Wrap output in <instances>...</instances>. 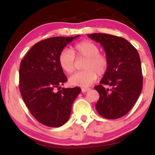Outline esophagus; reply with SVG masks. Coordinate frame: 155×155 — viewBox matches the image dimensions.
Returning a JSON list of instances; mask_svg holds the SVG:
<instances>
[{
    "label": "esophagus",
    "instance_id": "esophagus-1",
    "mask_svg": "<svg viewBox=\"0 0 155 155\" xmlns=\"http://www.w3.org/2000/svg\"><path fill=\"white\" fill-rule=\"evenodd\" d=\"M90 90V88H82V92H87V91H89Z\"/></svg>",
    "mask_w": 155,
    "mask_h": 155
}]
</instances>
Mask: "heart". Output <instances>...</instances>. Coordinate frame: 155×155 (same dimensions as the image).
<instances>
[{
    "mask_svg": "<svg viewBox=\"0 0 155 155\" xmlns=\"http://www.w3.org/2000/svg\"><path fill=\"white\" fill-rule=\"evenodd\" d=\"M75 57L85 58L83 71L74 73L69 78L73 85L87 87L96 81L97 74L102 75L107 72L109 60L105 54L99 53V48L90 41H83L76 44L71 51L64 48L58 56V63L63 71L71 73L75 69Z\"/></svg>",
    "mask_w": 155,
    "mask_h": 155,
    "instance_id": "obj_1",
    "label": "heart"
}]
</instances>
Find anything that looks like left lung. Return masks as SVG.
<instances>
[{
    "label": "left lung",
    "mask_w": 155,
    "mask_h": 155,
    "mask_svg": "<svg viewBox=\"0 0 155 155\" xmlns=\"http://www.w3.org/2000/svg\"><path fill=\"white\" fill-rule=\"evenodd\" d=\"M87 36L103 46L109 60L108 69L100 84L94 87L99 94L95 107L103 117L119 118L132 109L143 89L139 54L124 38L101 33ZM104 84L110 88L106 89Z\"/></svg>",
    "instance_id": "obj_1"
}]
</instances>
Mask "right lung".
<instances>
[{
	"instance_id": "1",
	"label": "right lung",
	"mask_w": 155,
	"mask_h": 155,
	"mask_svg": "<svg viewBox=\"0 0 155 155\" xmlns=\"http://www.w3.org/2000/svg\"><path fill=\"white\" fill-rule=\"evenodd\" d=\"M79 37L42 40L35 44L21 61V95L34 117L46 126L56 128L65 124L70 118L74 100L81 92L78 87L61 90L67 78L58 63L63 48Z\"/></svg>"
}]
</instances>
